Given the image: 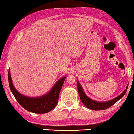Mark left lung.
I'll list each match as a JSON object with an SVG mask.
<instances>
[{"mask_svg": "<svg viewBox=\"0 0 134 134\" xmlns=\"http://www.w3.org/2000/svg\"><path fill=\"white\" fill-rule=\"evenodd\" d=\"M77 85L78 92L81 102L84 104V105H85L86 107L94 110H105L114 105L115 103L117 102L119 99H121L122 97L124 96L125 94L126 93V92L128 87V86H127L126 89L121 94L119 95L118 96L115 97V99L110 100L109 101L102 102H97L93 100L90 99L89 97L86 96L85 92H83V88L81 87L80 84L79 83L78 80H77Z\"/></svg>", "mask_w": 134, "mask_h": 134, "instance_id": "8db88e82", "label": "left lung"}]
</instances>
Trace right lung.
<instances>
[{
  "label": "right lung",
  "mask_w": 134,
  "mask_h": 134,
  "mask_svg": "<svg viewBox=\"0 0 134 134\" xmlns=\"http://www.w3.org/2000/svg\"><path fill=\"white\" fill-rule=\"evenodd\" d=\"M66 77L61 78L48 93L37 97H29L19 93L13 85L10 74L8 71V80L11 92L22 107L29 112L35 113H45L53 110L58 103L60 90Z\"/></svg>",
  "instance_id": "add662e5"
}]
</instances>
